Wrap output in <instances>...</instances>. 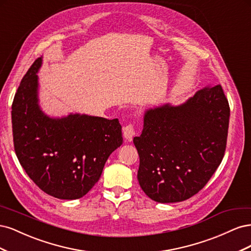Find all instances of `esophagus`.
Segmentation results:
<instances>
[{
	"label": "esophagus",
	"mask_w": 251,
	"mask_h": 251,
	"mask_svg": "<svg viewBox=\"0 0 251 251\" xmlns=\"http://www.w3.org/2000/svg\"><path fill=\"white\" fill-rule=\"evenodd\" d=\"M123 132H124V137L126 140H131L133 138V136H135V134H136L134 124H128L127 126H124Z\"/></svg>",
	"instance_id": "esophagus-1"
}]
</instances>
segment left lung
<instances>
[{"instance_id":"obj_1","label":"left lung","mask_w":251,"mask_h":251,"mask_svg":"<svg viewBox=\"0 0 251 251\" xmlns=\"http://www.w3.org/2000/svg\"><path fill=\"white\" fill-rule=\"evenodd\" d=\"M230 109L221 85L207 86L179 105L150 110L134 144L137 178L156 202L189 199L206 185L225 154Z\"/></svg>"}]
</instances>
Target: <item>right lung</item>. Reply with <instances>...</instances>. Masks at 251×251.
I'll return each instance as SVG.
<instances>
[{
    "instance_id": "right-lung-1",
    "label": "right lung",
    "mask_w": 251,
    "mask_h": 251,
    "mask_svg": "<svg viewBox=\"0 0 251 251\" xmlns=\"http://www.w3.org/2000/svg\"><path fill=\"white\" fill-rule=\"evenodd\" d=\"M39 57L22 78L12 102L17 157L43 192L58 199H79L100 178L112 151L123 143L118 119L74 114L53 119L37 104Z\"/></svg>"
}]
</instances>
